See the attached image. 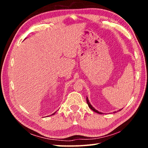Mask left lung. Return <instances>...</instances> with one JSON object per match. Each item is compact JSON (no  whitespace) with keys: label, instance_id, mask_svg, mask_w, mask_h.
I'll list each match as a JSON object with an SVG mask.
<instances>
[{"label":"left lung","instance_id":"obj_1","mask_svg":"<svg viewBox=\"0 0 148 148\" xmlns=\"http://www.w3.org/2000/svg\"><path fill=\"white\" fill-rule=\"evenodd\" d=\"M86 102H87V103H88V107L89 108L92 110V111H93L94 112H97V113H99V114H103V113H102V112H99V111H97V110H96L95 108H93V107L91 105V103H90V102H89V100H88V97H86ZM121 109H119V111H120ZM116 112H114V113H115Z\"/></svg>","mask_w":148,"mask_h":148}]
</instances>
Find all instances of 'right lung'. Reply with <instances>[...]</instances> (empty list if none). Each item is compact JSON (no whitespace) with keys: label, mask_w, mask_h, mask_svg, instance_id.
I'll return each mask as SVG.
<instances>
[{"label":"right lung","mask_w":148,"mask_h":148,"mask_svg":"<svg viewBox=\"0 0 148 148\" xmlns=\"http://www.w3.org/2000/svg\"><path fill=\"white\" fill-rule=\"evenodd\" d=\"M55 112H54V113H53V114H51V115H53V114H55Z\"/></svg>","instance_id":"obj_1"}]
</instances>
